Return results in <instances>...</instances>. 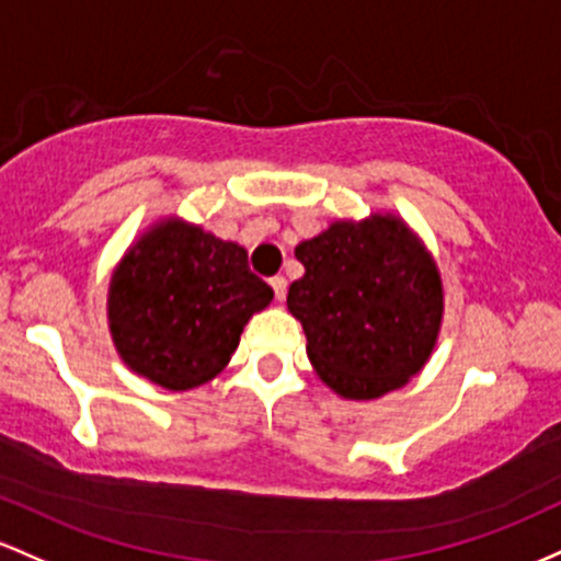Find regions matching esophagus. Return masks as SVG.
Wrapping results in <instances>:
<instances>
[{"label":"esophagus","instance_id":"obj_1","mask_svg":"<svg viewBox=\"0 0 561 561\" xmlns=\"http://www.w3.org/2000/svg\"><path fill=\"white\" fill-rule=\"evenodd\" d=\"M270 286H273L275 299H278V301L286 299V288H288V283H286V278H283V275H275V278H270Z\"/></svg>","mask_w":561,"mask_h":561}]
</instances>
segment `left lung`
Here are the masks:
<instances>
[{
    "label": "left lung",
    "mask_w": 561,
    "mask_h": 561,
    "mask_svg": "<svg viewBox=\"0 0 561 561\" xmlns=\"http://www.w3.org/2000/svg\"><path fill=\"white\" fill-rule=\"evenodd\" d=\"M294 254L305 275L286 305L325 387L344 400H376L424 368L443 323V280L400 217L339 219Z\"/></svg>",
    "instance_id": "1"
}]
</instances>
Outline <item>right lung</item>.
Instances as JSON below:
<instances>
[{
  "label": "right lung",
  "instance_id": "right-lung-1",
  "mask_svg": "<svg viewBox=\"0 0 561 561\" xmlns=\"http://www.w3.org/2000/svg\"><path fill=\"white\" fill-rule=\"evenodd\" d=\"M273 301L247 249L182 219H161L135 241L108 286V325L122 360L163 389L211 381L243 325Z\"/></svg>",
  "mask_w": 561,
  "mask_h": 561
}]
</instances>
